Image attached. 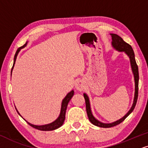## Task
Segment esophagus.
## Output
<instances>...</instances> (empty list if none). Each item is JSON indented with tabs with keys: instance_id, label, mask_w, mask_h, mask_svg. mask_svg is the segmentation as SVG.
<instances>
[{
	"instance_id": "34e87169",
	"label": "esophagus",
	"mask_w": 148,
	"mask_h": 148,
	"mask_svg": "<svg viewBox=\"0 0 148 148\" xmlns=\"http://www.w3.org/2000/svg\"><path fill=\"white\" fill-rule=\"evenodd\" d=\"M84 83L83 81L82 80H79V81L77 82L75 84V88L77 90L79 91H82L84 89Z\"/></svg>"
}]
</instances>
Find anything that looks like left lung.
<instances>
[{"instance_id": "obj_1", "label": "left lung", "mask_w": 148, "mask_h": 148, "mask_svg": "<svg viewBox=\"0 0 148 148\" xmlns=\"http://www.w3.org/2000/svg\"><path fill=\"white\" fill-rule=\"evenodd\" d=\"M111 36H112V45L113 47H114V49H116V50L119 51H124L125 53L129 56V58H130L131 67H132V70L134 77V82H135V93H134V101H133L132 106L130 110L128 111V112H127L123 118L120 119L119 120H118V121H116L115 122H113L112 123H101V122H99L98 120H97L94 117L93 115L92 114V112H91L90 103H89V99L88 96L86 95V94H84V97L86 102V112L87 114H88V117L89 119V120H90V121L93 125L101 127H111L113 126H115V125L119 124V123H121L122 121H124L125 118H126L134 109L138 99V78L139 77H138V66L136 64L135 58H134V51H133L132 47H131L129 44L125 42L120 36L116 35V34H111Z\"/></svg>"}]
</instances>
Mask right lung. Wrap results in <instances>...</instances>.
Instances as JSON below:
<instances>
[{"label":"right lung","instance_id":"obj_1","mask_svg":"<svg viewBox=\"0 0 148 148\" xmlns=\"http://www.w3.org/2000/svg\"><path fill=\"white\" fill-rule=\"evenodd\" d=\"M26 45H27V42L25 43V45H24L23 46L19 47V48L17 49V51H16L15 56H14V64H13L12 71H11V74H12V69H13V68H14V64H15V62H16V57H17L18 53H19L20 50H21V49L24 48V47L26 46ZM73 95H74V91L71 90L70 92H69V93L67 94V95L65 97L64 99H63L62 103L61 112H60V114L59 117H58L55 121L52 122V123H49V124L44 125H35L31 124V123H29V122H27H27L28 123V124L31 125L32 127H34V128H36V129H38V130H42V131L53 130H56V129L58 128V127H60V126H62V124H63L64 121V120H65V114H66V110L67 106H68L69 102L71 100V98H72V97L73 96ZM17 112H18V111H17ZM18 114H19V113H18ZM20 115H21V114H20Z\"/></svg>","mask_w":148,"mask_h":148}]
</instances>
